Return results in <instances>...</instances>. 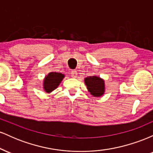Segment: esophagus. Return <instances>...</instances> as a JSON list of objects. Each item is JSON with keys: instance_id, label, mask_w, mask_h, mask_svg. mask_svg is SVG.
I'll return each mask as SVG.
<instances>
[{"instance_id": "34e87169", "label": "esophagus", "mask_w": 153, "mask_h": 153, "mask_svg": "<svg viewBox=\"0 0 153 153\" xmlns=\"http://www.w3.org/2000/svg\"><path fill=\"white\" fill-rule=\"evenodd\" d=\"M71 76L73 77V78H77V76H78V73H77L76 71H71Z\"/></svg>"}]
</instances>
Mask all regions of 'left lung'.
Here are the masks:
<instances>
[{
    "instance_id": "obj_1",
    "label": "left lung",
    "mask_w": 153,
    "mask_h": 153,
    "mask_svg": "<svg viewBox=\"0 0 153 153\" xmlns=\"http://www.w3.org/2000/svg\"><path fill=\"white\" fill-rule=\"evenodd\" d=\"M88 92L94 97H100L105 92L104 80L99 76H89L84 80Z\"/></svg>"
}]
</instances>
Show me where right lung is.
Wrapping results in <instances>:
<instances>
[{
  "label": "right lung",
  "instance_id": "add662e5",
  "mask_svg": "<svg viewBox=\"0 0 153 153\" xmlns=\"http://www.w3.org/2000/svg\"><path fill=\"white\" fill-rule=\"evenodd\" d=\"M65 78V75L61 73L51 72L45 76L43 82V88L45 92L50 93L55 90L59 85L62 79Z\"/></svg>",
  "mask_w": 153,
  "mask_h": 153
}]
</instances>
